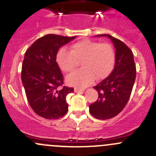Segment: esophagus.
Returning a JSON list of instances; mask_svg holds the SVG:
<instances>
[{"instance_id":"1","label":"esophagus","mask_w":156,"mask_h":156,"mask_svg":"<svg viewBox=\"0 0 156 156\" xmlns=\"http://www.w3.org/2000/svg\"><path fill=\"white\" fill-rule=\"evenodd\" d=\"M83 90H84V89H83V88L75 87V93H79V92H81V91H83Z\"/></svg>"}]
</instances>
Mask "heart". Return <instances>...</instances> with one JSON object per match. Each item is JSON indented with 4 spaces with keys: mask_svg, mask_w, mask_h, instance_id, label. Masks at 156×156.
Returning a JSON list of instances; mask_svg holds the SVG:
<instances>
[{
    "mask_svg": "<svg viewBox=\"0 0 156 156\" xmlns=\"http://www.w3.org/2000/svg\"><path fill=\"white\" fill-rule=\"evenodd\" d=\"M115 50L109 43L84 39L73 44L70 50L62 48L56 55V62L62 71L69 72L82 61L83 68L67 76L69 85L85 87L94 81L110 75L115 63Z\"/></svg>",
    "mask_w": 156,
    "mask_h": 156,
    "instance_id": "obj_1",
    "label": "heart"
}]
</instances>
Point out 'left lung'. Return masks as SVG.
I'll return each instance as SVG.
<instances>
[{"instance_id": "1", "label": "left lung", "mask_w": 156, "mask_h": 156, "mask_svg": "<svg viewBox=\"0 0 156 156\" xmlns=\"http://www.w3.org/2000/svg\"><path fill=\"white\" fill-rule=\"evenodd\" d=\"M109 37L115 48V64L109 76L94 87L98 91L97 101L90 105L89 112L101 120L112 119L125 107L136 79V66L132 50L119 39L109 34H98Z\"/></svg>"}]
</instances>
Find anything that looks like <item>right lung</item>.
<instances>
[{
    "label": "right lung",
    "mask_w": 156,
    "mask_h": 156,
    "mask_svg": "<svg viewBox=\"0 0 156 156\" xmlns=\"http://www.w3.org/2000/svg\"><path fill=\"white\" fill-rule=\"evenodd\" d=\"M75 37L46 34L36 40L25 53L22 81L30 106L41 117L58 119L68 112L66 96L74 92V88L63 86L56 54L62 45Z\"/></svg>",
    "instance_id": "add662e5"
}]
</instances>
